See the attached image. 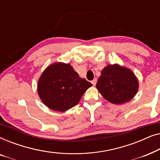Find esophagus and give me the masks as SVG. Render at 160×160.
<instances>
[{
	"instance_id": "1",
	"label": "esophagus",
	"mask_w": 160,
	"mask_h": 160,
	"mask_svg": "<svg viewBox=\"0 0 160 160\" xmlns=\"http://www.w3.org/2000/svg\"><path fill=\"white\" fill-rule=\"evenodd\" d=\"M92 84L94 86L96 85V84H97V78H94V79L92 81Z\"/></svg>"
}]
</instances>
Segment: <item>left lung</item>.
Listing matches in <instances>:
<instances>
[{
    "mask_svg": "<svg viewBox=\"0 0 160 160\" xmlns=\"http://www.w3.org/2000/svg\"><path fill=\"white\" fill-rule=\"evenodd\" d=\"M96 87L105 99L119 105L134 98L138 81L131 70L118 64L108 65L102 70Z\"/></svg>",
    "mask_w": 160,
    "mask_h": 160,
    "instance_id": "8db88e82",
    "label": "left lung"
}]
</instances>
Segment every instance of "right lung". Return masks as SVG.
<instances>
[{
    "label": "right lung",
    "instance_id": "1",
    "mask_svg": "<svg viewBox=\"0 0 160 160\" xmlns=\"http://www.w3.org/2000/svg\"><path fill=\"white\" fill-rule=\"evenodd\" d=\"M90 82L79 77L70 64L55 62L48 66L38 82V93L52 110L64 111L76 106Z\"/></svg>",
    "mask_w": 160,
    "mask_h": 160
}]
</instances>
